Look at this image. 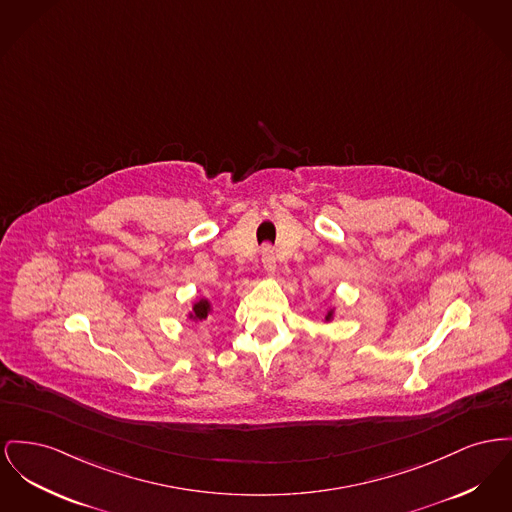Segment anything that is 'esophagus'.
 Returning a JSON list of instances; mask_svg holds the SVG:
<instances>
[{
    "label": "esophagus",
    "mask_w": 512,
    "mask_h": 512,
    "mask_svg": "<svg viewBox=\"0 0 512 512\" xmlns=\"http://www.w3.org/2000/svg\"><path fill=\"white\" fill-rule=\"evenodd\" d=\"M261 263L265 267V271L274 272L276 269V257H274V251H272L271 245H265L263 251H261Z\"/></svg>",
    "instance_id": "obj_1"
}]
</instances>
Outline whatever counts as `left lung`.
Returning <instances> with one entry per match:
<instances>
[{
	"mask_svg": "<svg viewBox=\"0 0 512 512\" xmlns=\"http://www.w3.org/2000/svg\"><path fill=\"white\" fill-rule=\"evenodd\" d=\"M329 317H331V313H329V315H327V319H329Z\"/></svg>",
	"mask_w": 512,
	"mask_h": 512,
	"instance_id": "obj_1",
	"label": "left lung"
}]
</instances>
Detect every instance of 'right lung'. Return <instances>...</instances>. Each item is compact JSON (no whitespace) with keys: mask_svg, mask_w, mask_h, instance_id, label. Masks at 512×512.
<instances>
[{"mask_svg":"<svg viewBox=\"0 0 512 512\" xmlns=\"http://www.w3.org/2000/svg\"><path fill=\"white\" fill-rule=\"evenodd\" d=\"M209 309H211L209 301H197V303L193 305V313H191V317H193V319H197V321H201V319H205V317L209 315Z\"/></svg>","mask_w":512,"mask_h":512,"instance_id":"add662e5","label":"right lung"}]
</instances>
